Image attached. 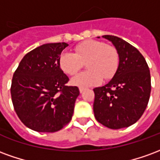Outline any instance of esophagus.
<instances>
[{"label":"esophagus","mask_w":160,"mask_h":160,"mask_svg":"<svg viewBox=\"0 0 160 160\" xmlns=\"http://www.w3.org/2000/svg\"><path fill=\"white\" fill-rule=\"evenodd\" d=\"M79 90H80V93H82V92H83L84 91H85V88H82V87H80V89H79Z\"/></svg>","instance_id":"obj_1"}]
</instances>
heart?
Segmentation results:
<instances>
[{
    "mask_svg": "<svg viewBox=\"0 0 160 160\" xmlns=\"http://www.w3.org/2000/svg\"><path fill=\"white\" fill-rule=\"evenodd\" d=\"M87 62L88 70L72 78L71 83L80 87L97 86L104 80H110L117 73L119 55L115 47L98 40H87L75 47V54L64 51L59 57L61 69L68 75H73Z\"/></svg>",
    "mask_w": 160,
    "mask_h": 160,
    "instance_id": "b5f03b06",
    "label": "heart"
}]
</instances>
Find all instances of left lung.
I'll return each mask as SVG.
<instances>
[{"label": "left lung", "instance_id": "1", "mask_svg": "<svg viewBox=\"0 0 160 160\" xmlns=\"http://www.w3.org/2000/svg\"><path fill=\"white\" fill-rule=\"evenodd\" d=\"M103 38L118 50L119 65L106 85L93 89V112L98 122L119 129L135 123L144 113L151 93L150 71L143 56L130 43L112 35Z\"/></svg>", "mask_w": 160, "mask_h": 160}]
</instances>
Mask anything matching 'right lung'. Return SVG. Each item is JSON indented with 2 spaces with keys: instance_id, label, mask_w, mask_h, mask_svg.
I'll list each match as a JSON object with an SVG mask.
<instances>
[{
  "instance_id": "right-lung-1",
  "label": "right lung",
  "mask_w": 160,
  "mask_h": 160,
  "mask_svg": "<svg viewBox=\"0 0 160 160\" xmlns=\"http://www.w3.org/2000/svg\"><path fill=\"white\" fill-rule=\"evenodd\" d=\"M68 46L67 42H51L32 49L13 73L11 97L14 111L32 130L56 132L72 119L80 91L67 87L68 77L59 65L61 53Z\"/></svg>"
}]
</instances>
